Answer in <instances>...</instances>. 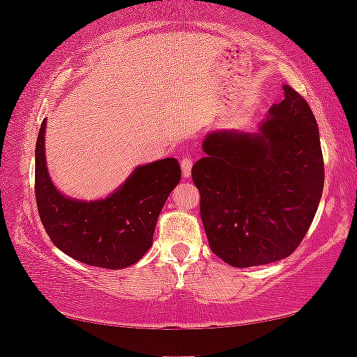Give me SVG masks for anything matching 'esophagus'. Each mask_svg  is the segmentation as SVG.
Wrapping results in <instances>:
<instances>
[{
    "instance_id": "esophagus-1",
    "label": "esophagus",
    "mask_w": 357,
    "mask_h": 357,
    "mask_svg": "<svg viewBox=\"0 0 357 357\" xmlns=\"http://www.w3.org/2000/svg\"><path fill=\"white\" fill-rule=\"evenodd\" d=\"M180 165H182V175L185 178H188L192 175V159L183 158L180 160Z\"/></svg>"
}]
</instances>
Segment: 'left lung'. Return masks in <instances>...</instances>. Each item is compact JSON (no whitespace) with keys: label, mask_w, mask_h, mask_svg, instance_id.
I'll list each match as a JSON object with an SVG mask.
<instances>
[{"label":"left lung","mask_w":357,"mask_h":357,"mask_svg":"<svg viewBox=\"0 0 357 357\" xmlns=\"http://www.w3.org/2000/svg\"><path fill=\"white\" fill-rule=\"evenodd\" d=\"M192 169L209 247L227 265L289 257L305 237L324 192L319 126L291 86L258 133L213 131Z\"/></svg>","instance_id":"1"}]
</instances>
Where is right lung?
<instances>
[{
    "instance_id": "obj_1",
    "label": "right lung",
    "mask_w": 357,
    "mask_h": 357,
    "mask_svg": "<svg viewBox=\"0 0 357 357\" xmlns=\"http://www.w3.org/2000/svg\"><path fill=\"white\" fill-rule=\"evenodd\" d=\"M45 125L43 120L36 144V199L48 237L63 253L86 265L107 270L133 265L153 245L160 209L182 177L177 159L139 165L107 198L77 202L52 183Z\"/></svg>"
}]
</instances>
